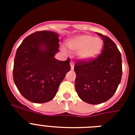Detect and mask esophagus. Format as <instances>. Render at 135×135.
<instances>
[{"mask_svg": "<svg viewBox=\"0 0 135 135\" xmlns=\"http://www.w3.org/2000/svg\"><path fill=\"white\" fill-rule=\"evenodd\" d=\"M70 65H71V70H74V62H73V61H71V63H70Z\"/></svg>", "mask_w": 135, "mask_h": 135, "instance_id": "1", "label": "esophagus"}]
</instances>
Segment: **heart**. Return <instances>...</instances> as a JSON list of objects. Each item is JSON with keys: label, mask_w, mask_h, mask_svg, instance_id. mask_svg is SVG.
Segmentation results:
<instances>
[{"label": "heart", "mask_w": 135, "mask_h": 135, "mask_svg": "<svg viewBox=\"0 0 135 135\" xmlns=\"http://www.w3.org/2000/svg\"><path fill=\"white\" fill-rule=\"evenodd\" d=\"M69 48L72 51H78V56L85 60L94 59L100 54L102 49V41L97 37L90 35H80L69 40Z\"/></svg>", "instance_id": "1"}]
</instances>
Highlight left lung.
Masks as SVG:
<instances>
[{"instance_id":"left-lung-1","label":"left lung","mask_w":135,"mask_h":135,"mask_svg":"<svg viewBox=\"0 0 135 135\" xmlns=\"http://www.w3.org/2000/svg\"><path fill=\"white\" fill-rule=\"evenodd\" d=\"M104 42L102 54L74 66L75 88L78 97L90 104H99L111 98L122 77L121 54L111 38L97 33Z\"/></svg>"}]
</instances>
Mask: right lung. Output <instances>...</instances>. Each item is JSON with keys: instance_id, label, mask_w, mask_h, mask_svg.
I'll return each instance as SVG.
<instances>
[{"instance_id": "add662e5", "label": "right lung", "mask_w": 135, "mask_h": 135, "mask_svg": "<svg viewBox=\"0 0 135 135\" xmlns=\"http://www.w3.org/2000/svg\"><path fill=\"white\" fill-rule=\"evenodd\" d=\"M59 35L50 31L27 36L17 50L13 68L15 84L22 95L33 103H45L57 94L71 70L70 59L55 58L59 52Z\"/></svg>"}]
</instances>
